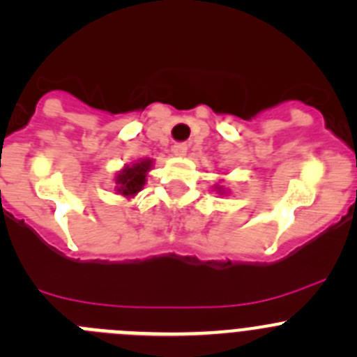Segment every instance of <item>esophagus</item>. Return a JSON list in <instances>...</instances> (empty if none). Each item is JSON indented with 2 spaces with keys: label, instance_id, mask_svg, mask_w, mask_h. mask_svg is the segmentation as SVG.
<instances>
[{
  "label": "esophagus",
  "instance_id": "1",
  "mask_svg": "<svg viewBox=\"0 0 357 357\" xmlns=\"http://www.w3.org/2000/svg\"><path fill=\"white\" fill-rule=\"evenodd\" d=\"M186 151H188V146L183 144V142H179V144L172 146V153H174L176 156H185Z\"/></svg>",
  "mask_w": 357,
  "mask_h": 357
}]
</instances>
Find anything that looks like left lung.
<instances>
[{
	"mask_svg": "<svg viewBox=\"0 0 357 357\" xmlns=\"http://www.w3.org/2000/svg\"><path fill=\"white\" fill-rule=\"evenodd\" d=\"M215 190H216V192H218L220 195H227V190H225L224 186H218V185H216Z\"/></svg>",
	"mask_w": 357,
	"mask_h": 357,
	"instance_id": "8db88e82",
	"label": "left lung"
}]
</instances>
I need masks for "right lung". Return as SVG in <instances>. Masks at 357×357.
Returning <instances> with one entry per match:
<instances>
[{
  "instance_id": "1",
  "label": "right lung",
  "mask_w": 357,
  "mask_h": 357,
  "mask_svg": "<svg viewBox=\"0 0 357 357\" xmlns=\"http://www.w3.org/2000/svg\"><path fill=\"white\" fill-rule=\"evenodd\" d=\"M153 169V158H141L128 165H123L114 178L116 194L125 199H132L144 188L148 172Z\"/></svg>"
}]
</instances>
